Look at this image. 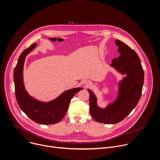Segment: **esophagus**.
I'll use <instances>...</instances> for the list:
<instances>
[{"instance_id":"obj_1","label":"esophagus","mask_w":160,"mask_h":160,"mask_svg":"<svg viewBox=\"0 0 160 160\" xmlns=\"http://www.w3.org/2000/svg\"><path fill=\"white\" fill-rule=\"evenodd\" d=\"M90 82L89 81V80H85L84 81V84H85V85L86 86V87H88V86H89L90 85Z\"/></svg>"}]
</instances>
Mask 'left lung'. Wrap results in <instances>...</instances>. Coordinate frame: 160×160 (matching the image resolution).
I'll use <instances>...</instances> for the list:
<instances>
[{"mask_svg":"<svg viewBox=\"0 0 160 160\" xmlns=\"http://www.w3.org/2000/svg\"><path fill=\"white\" fill-rule=\"evenodd\" d=\"M115 43L120 55L112 60L110 66L125 75L118 83L115 99L102 108L98 105L96 96L88 89L91 116L96 122L106 124L117 123L129 115L141 98L144 83V73L138 55L122 41L115 40Z\"/></svg>","mask_w":160,"mask_h":160,"instance_id":"left-lung-1","label":"left lung"}]
</instances>
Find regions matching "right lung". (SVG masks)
I'll return each mask as SVG.
<instances>
[{"mask_svg":"<svg viewBox=\"0 0 160 160\" xmlns=\"http://www.w3.org/2000/svg\"><path fill=\"white\" fill-rule=\"evenodd\" d=\"M37 47L33 43L19 56L14 70V81L16 100L20 109L33 122L43 125L59 122L64 117L72 98L82 87L67 90L56 99L43 102L30 96L23 81V68L27 56Z\"/></svg>","mask_w":160,"mask_h":160,"instance_id":"1","label":"right lung"}]
</instances>
